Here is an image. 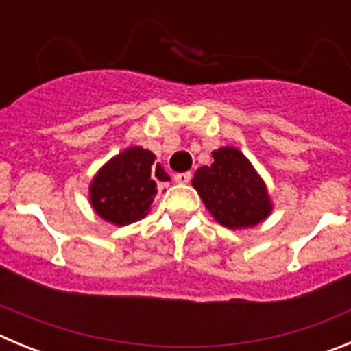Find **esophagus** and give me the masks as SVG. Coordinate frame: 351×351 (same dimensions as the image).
Listing matches in <instances>:
<instances>
[{
    "label": "esophagus",
    "mask_w": 351,
    "mask_h": 351,
    "mask_svg": "<svg viewBox=\"0 0 351 351\" xmlns=\"http://www.w3.org/2000/svg\"><path fill=\"white\" fill-rule=\"evenodd\" d=\"M173 181L179 182V184H186V182L191 181V172H181L173 176Z\"/></svg>",
    "instance_id": "esophagus-1"
}]
</instances>
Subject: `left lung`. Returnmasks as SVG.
Masks as SVG:
<instances>
[{"label": "left lung", "instance_id": "8db88e82", "mask_svg": "<svg viewBox=\"0 0 351 351\" xmlns=\"http://www.w3.org/2000/svg\"><path fill=\"white\" fill-rule=\"evenodd\" d=\"M213 158L209 167L195 172L193 186L214 218L232 230L267 218V191L246 156L234 147H221L214 151Z\"/></svg>", "mask_w": 351, "mask_h": 351}]
</instances>
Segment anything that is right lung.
Here are the masks:
<instances>
[{"instance_id": "obj_1", "label": "right lung", "mask_w": 351, "mask_h": 351, "mask_svg": "<svg viewBox=\"0 0 351 351\" xmlns=\"http://www.w3.org/2000/svg\"><path fill=\"white\" fill-rule=\"evenodd\" d=\"M158 181H169L154 154L147 149L130 147L112 158L91 184V204L101 218L116 225L138 221L151 210Z\"/></svg>"}]
</instances>
